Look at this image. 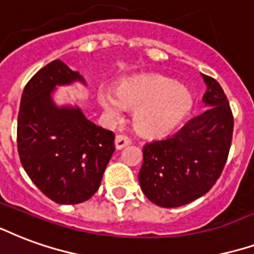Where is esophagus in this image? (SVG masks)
<instances>
[{
    "label": "esophagus",
    "instance_id": "esophagus-1",
    "mask_svg": "<svg viewBox=\"0 0 254 254\" xmlns=\"http://www.w3.org/2000/svg\"><path fill=\"white\" fill-rule=\"evenodd\" d=\"M130 138L127 136H124V134H118V136H116V140H114V145H116V148L117 149H122V148H125L127 145H129L130 144Z\"/></svg>",
    "mask_w": 254,
    "mask_h": 254
}]
</instances>
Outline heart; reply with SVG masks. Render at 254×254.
Returning <instances> with one entry per match:
<instances>
[{
  "mask_svg": "<svg viewBox=\"0 0 254 254\" xmlns=\"http://www.w3.org/2000/svg\"><path fill=\"white\" fill-rule=\"evenodd\" d=\"M98 101L113 120L121 118L127 106L137 108L134 124L149 136L171 132L192 108L189 90L160 76L127 80L116 90L101 87Z\"/></svg>",
  "mask_w": 254,
  "mask_h": 254,
  "instance_id": "b5f03b06",
  "label": "heart"
}]
</instances>
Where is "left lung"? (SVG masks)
Here are the masks:
<instances>
[{
	"label": "left lung",
	"instance_id": "8db88e82",
	"mask_svg": "<svg viewBox=\"0 0 254 254\" xmlns=\"http://www.w3.org/2000/svg\"><path fill=\"white\" fill-rule=\"evenodd\" d=\"M203 76L206 108L180 130L142 148L138 182L160 207H179L210 191L222 174L233 138L232 109L217 80Z\"/></svg>",
	"mask_w": 254,
	"mask_h": 254
}]
</instances>
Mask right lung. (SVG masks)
I'll list each match as a JSON object with an SVG mask.
<instances>
[{
    "label": "right lung",
    "mask_w": 254,
    "mask_h": 254,
    "mask_svg": "<svg viewBox=\"0 0 254 254\" xmlns=\"http://www.w3.org/2000/svg\"><path fill=\"white\" fill-rule=\"evenodd\" d=\"M84 79L54 60L22 91L17 149L24 170L43 194L60 204L82 203L99 189L114 152V133L89 121L79 108H58L56 84Z\"/></svg>",
    "instance_id": "1"
}]
</instances>
